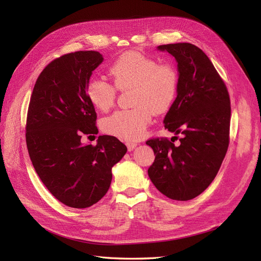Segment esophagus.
<instances>
[{"mask_svg":"<svg viewBox=\"0 0 261 261\" xmlns=\"http://www.w3.org/2000/svg\"><path fill=\"white\" fill-rule=\"evenodd\" d=\"M138 146L137 143H132V141H128V143H126V147H127L128 151H132V150L135 149Z\"/></svg>","mask_w":261,"mask_h":261,"instance_id":"1","label":"esophagus"}]
</instances>
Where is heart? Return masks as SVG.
<instances>
[{
	"label": "heart",
	"instance_id": "1",
	"mask_svg": "<svg viewBox=\"0 0 261 261\" xmlns=\"http://www.w3.org/2000/svg\"><path fill=\"white\" fill-rule=\"evenodd\" d=\"M117 88L135 86L133 109L117 110L101 122L106 134L123 140L136 141L143 138L151 123L153 110L165 112L175 100L178 88L176 68L138 52L122 54L110 67ZM116 87L106 78L92 76L87 82L86 94L90 103L101 111L111 108L116 97Z\"/></svg>",
	"mask_w": 261,
	"mask_h": 261
}]
</instances>
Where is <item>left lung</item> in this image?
Here are the masks:
<instances>
[{"label": "left lung", "instance_id": "left-lung-1", "mask_svg": "<svg viewBox=\"0 0 261 261\" xmlns=\"http://www.w3.org/2000/svg\"><path fill=\"white\" fill-rule=\"evenodd\" d=\"M156 49L169 52L177 63V96L163 123L181 138L178 146L168 139L147 141L155 155L148 175L169 198L191 200L212 183L227 151L230 97L215 66L198 46L180 42Z\"/></svg>", "mask_w": 261, "mask_h": 261}]
</instances>
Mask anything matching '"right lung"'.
Instances as JSON below:
<instances>
[{
    "mask_svg": "<svg viewBox=\"0 0 261 261\" xmlns=\"http://www.w3.org/2000/svg\"><path fill=\"white\" fill-rule=\"evenodd\" d=\"M103 57L78 51L55 59L39 75L27 115L26 143L37 174L49 192L72 208H88L109 191L112 168L127 151L113 136L96 135L97 113L86 86Z\"/></svg>",
    "mask_w": 261,
    "mask_h": 261,
    "instance_id": "add662e5",
    "label": "right lung"
}]
</instances>
